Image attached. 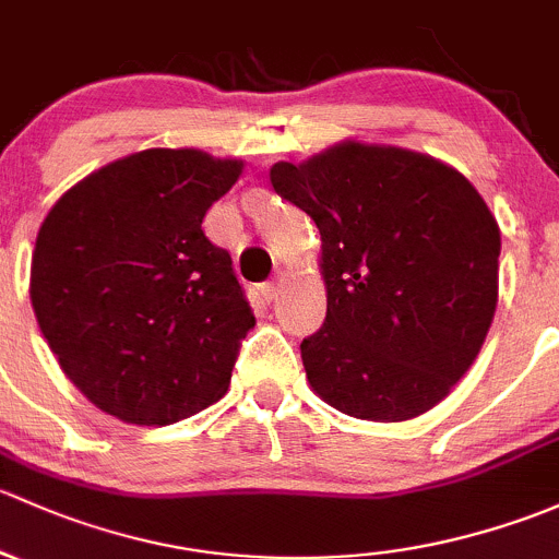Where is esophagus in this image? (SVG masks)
<instances>
[{"label": "esophagus", "mask_w": 559, "mask_h": 559, "mask_svg": "<svg viewBox=\"0 0 559 559\" xmlns=\"http://www.w3.org/2000/svg\"><path fill=\"white\" fill-rule=\"evenodd\" d=\"M277 296H280V282H263V285H261L263 301H274Z\"/></svg>", "instance_id": "obj_1"}]
</instances>
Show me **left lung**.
I'll return each mask as SVG.
<instances>
[{
	"label": "left lung",
	"instance_id": "1",
	"mask_svg": "<svg viewBox=\"0 0 559 559\" xmlns=\"http://www.w3.org/2000/svg\"><path fill=\"white\" fill-rule=\"evenodd\" d=\"M269 177L320 228L328 312L301 342L314 393L373 423L447 399L498 304L500 231L476 188L430 155L360 142Z\"/></svg>",
	"mask_w": 559,
	"mask_h": 559
}]
</instances>
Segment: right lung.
<instances>
[{"mask_svg": "<svg viewBox=\"0 0 559 559\" xmlns=\"http://www.w3.org/2000/svg\"><path fill=\"white\" fill-rule=\"evenodd\" d=\"M241 160L155 147L102 166L53 204L32 307L74 388L112 417L171 425L228 390L255 325L231 255L201 231Z\"/></svg>", "mask_w": 559, "mask_h": 559, "instance_id": "right-lung-1", "label": "right lung"}]
</instances>
